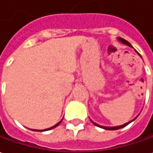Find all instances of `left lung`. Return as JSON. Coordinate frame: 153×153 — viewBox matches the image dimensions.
I'll list each match as a JSON object with an SVG mask.
<instances>
[{
  "label": "left lung",
  "mask_w": 153,
  "mask_h": 153,
  "mask_svg": "<svg viewBox=\"0 0 153 153\" xmlns=\"http://www.w3.org/2000/svg\"><path fill=\"white\" fill-rule=\"evenodd\" d=\"M118 40H119L120 42H122V43L126 44V45H127V46L131 47V48H132L131 44V43H130L128 41L125 40V39H123V38H121V37H118ZM136 52H137V51H136ZM138 54H139V53H138ZM139 55H140V54H139ZM140 56H141V55H140ZM137 117H136V118H137ZM136 118H135V119H136ZM135 119H134V120H135ZM134 120H131V121H129V122H127V123H126V124H124V125H121V126H111V127H109V126H100V125L96 124V123H94V121H92L91 120H91V122H92L93 124L95 125V126H99V127H100V128L105 129V130H110V131H114V130H118V129L123 128V127H125V126H127L128 124H130V123H131V121H133Z\"/></svg>",
  "instance_id": "obj_1"
}]
</instances>
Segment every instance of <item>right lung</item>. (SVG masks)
Segmentation results:
<instances>
[{
	"mask_svg": "<svg viewBox=\"0 0 153 153\" xmlns=\"http://www.w3.org/2000/svg\"><path fill=\"white\" fill-rule=\"evenodd\" d=\"M62 120H60V121H59V123H57V124L55 125V126H52V127H50V128L45 129V130H32V131H48V130H51V129H53V128H55L56 126H59V125L60 124L61 122H62Z\"/></svg>",
	"mask_w": 153,
	"mask_h": 153,
	"instance_id": "add662e5",
	"label": "right lung"
}]
</instances>
